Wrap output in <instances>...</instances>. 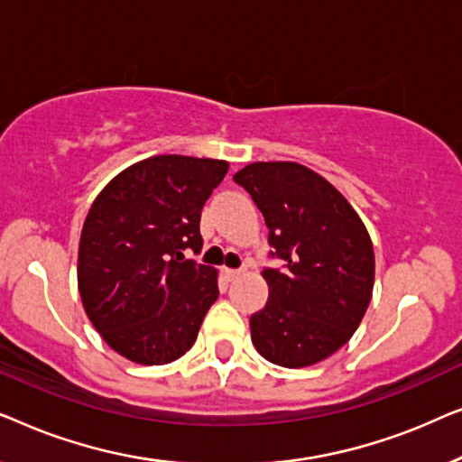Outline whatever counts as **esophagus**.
Returning a JSON list of instances; mask_svg holds the SVG:
<instances>
[{
    "instance_id": "esophagus-1",
    "label": "esophagus",
    "mask_w": 462,
    "mask_h": 462,
    "mask_svg": "<svg viewBox=\"0 0 462 462\" xmlns=\"http://www.w3.org/2000/svg\"><path fill=\"white\" fill-rule=\"evenodd\" d=\"M244 273V271L242 269H223V275H225V280L226 282H233V280H237V277L239 275H242Z\"/></svg>"
}]
</instances>
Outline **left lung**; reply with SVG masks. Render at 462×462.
<instances>
[{
	"instance_id": "1",
	"label": "left lung",
	"mask_w": 462,
	"mask_h": 462,
	"mask_svg": "<svg viewBox=\"0 0 462 462\" xmlns=\"http://www.w3.org/2000/svg\"><path fill=\"white\" fill-rule=\"evenodd\" d=\"M252 195L283 269H264L252 343L271 364L307 368L349 343L374 288L370 233L343 193L296 162H254L233 176Z\"/></svg>"
}]
</instances>
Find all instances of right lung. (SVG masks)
<instances>
[{
    "mask_svg": "<svg viewBox=\"0 0 462 462\" xmlns=\"http://www.w3.org/2000/svg\"><path fill=\"white\" fill-rule=\"evenodd\" d=\"M226 170L225 160L153 155L113 176L92 201L78 252L81 305L130 362L185 356L218 299V271L185 261L182 250H201V208Z\"/></svg>",
    "mask_w": 462,
    "mask_h": 462,
    "instance_id": "obj_1",
    "label": "right lung"
}]
</instances>
